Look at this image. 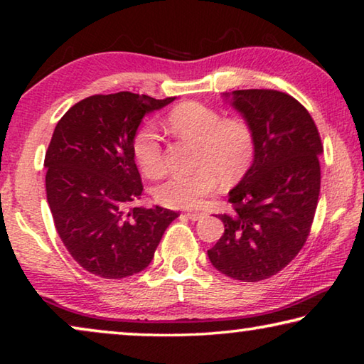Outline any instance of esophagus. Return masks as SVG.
I'll use <instances>...</instances> for the list:
<instances>
[{
  "instance_id": "obj_1",
  "label": "esophagus",
  "mask_w": 364,
  "mask_h": 364,
  "mask_svg": "<svg viewBox=\"0 0 364 364\" xmlns=\"http://www.w3.org/2000/svg\"><path fill=\"white\" fill-rule=\"evenodd\" d=\"M186 217H188L189 220L197 221V220L204 218V213H200V212H188V213H186Z\"/></svg>"
}]
</instances>
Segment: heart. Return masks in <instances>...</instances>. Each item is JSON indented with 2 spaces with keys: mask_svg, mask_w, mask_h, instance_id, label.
<instances>
[{
  "mask_svg": "<svg viewBox=\"0 0 364 364\" xmlns=\"http://www.w3.org/2000/svg\"><path fill=\"white\" fill-rule=\"evenodd\" d=\"M168 130L178 138L197 141L194 167L191 173L171 175L154 191L160 205L170 208L199 207L220 183L241 180L254 164L257 133L244 115H221L207 104L188 101L168 112ZM133 156L146 176L164 173L165 159L162 138L152 125L141 127L133 138Z\"/></svg>",
  "mask_w": 364,
  "mask_h": 364,
  "instance_id": "heart-1",
  "label": "heart"
}]
</instances>
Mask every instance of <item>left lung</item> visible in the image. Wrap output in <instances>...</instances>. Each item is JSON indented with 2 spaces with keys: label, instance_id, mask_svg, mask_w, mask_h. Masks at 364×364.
<instances>
[{
  "label": "left lung",
  "instance_id": "1",
  "mask_svg": "<svg viewBox=\"0 0 364 364\" xmlns=\"http://www.w3.org/2000/svg\"><path fill=\"white\" fill-rule=\"evenodd\" d=\"M232 104L257 133L254 164L234 188L225 232L207 252L220 273L242 282L268 279L304 247L315 218L323 143L315 120L291 95L237 90Z\"/></svg>",
  "mask_w": 364,
  "mask_h": 364
}]
</instances>
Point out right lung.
I'll list each match as a JSON object with an SVG mask.
<instances>
[{"label": "right lung", "mask_w": 364, "mask_h": 364, "mask_svg": "<svg viewBox=\"0 0 364 364\" xmlns=\"http://www.w3.org/2000/svg\"><path fill=\"white\" fill-rule=\"evenodd\" d=\"M171 101L130 91L95 95L54 128L45 156L46 199L60 241L91 274L122 279L143 271L178 217L133 205L143 193L133 138L147 112Z\"/></svg>", "instance_id": "right-lung-1"}]
</instances>
